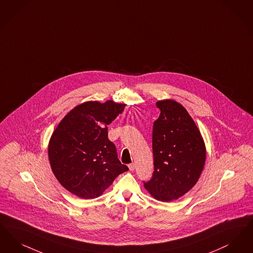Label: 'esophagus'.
Wrapping results in <instances>:
<instances>
[{
    "instance_id": "obj_1",
    "label": "esophagus",
    "mask_w": 253,
    "mask_h": 253,
    "mask_svg": "<svg viewBox=\"0 0 253 253\" xmlns=\"http://www.w3.org/2000/svg\"><path fill=\"white\" fill-rule=\"evenodd\" d=\"M128 168H129V170H130V171H133V170L135 169V164H133V163H132L130 165H128Z\"/></svg>"
}]
</instances>
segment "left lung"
<instances>
[{"label": "left lung", "mask_w": 253, "mask_h": 253, "mask_svg": "<svg viewBox=\"0 0 253 253\" xmlns=\"http://www.w3.org/2000/svg\"><path fill=\"white\" fill-rule=\"evenodd\" d=\"M161 110L154 122L152 150L154 172L145 189L161 201L186 194L198 182L206 160V149L197 125L174 100L156 103Z\"/></svg>", "instance_id": "1"}]
</instances>
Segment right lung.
<instances>
[{"label": "right lung", "mask_w": 253, "mask_h": 253, "mask_svg": "<svg viewBox=\"0 0 253 253\" xmlns=\"http://www.w3.org/2000/svg\"><path fill=\"white\" fill-rule=\"evenodd\" d=\"M126 105L83 103L71 110L53 133L48 155L60 184L84 199L98 198L115 177L128 170L108 138L110 125Z\"/></svg>", "instance_id": "1"}]
</instances>
